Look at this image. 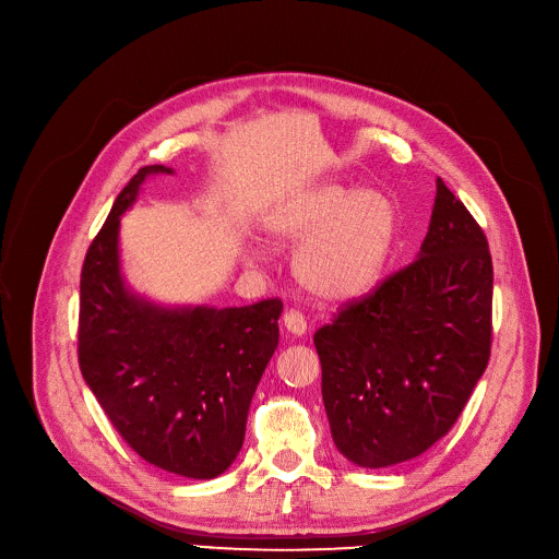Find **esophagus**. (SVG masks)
<instances>
[{
	"label": "esophagus",
	"mask_w": 559,
	"mask_h": 559,
	"mask_svg": "<svg viewBox=\"0 0 559 559\" xmlns=\"http://www.w3.org/2000/svg\"><path fill=\"white\" fill-rule=\"evenodd\" d=\"M283 326L287 333L292 335H304L308 331V324H306V317L297 310H287L283 314Z\"/></svg>",
	"instance_id": "34e87169"
}]
</instances>
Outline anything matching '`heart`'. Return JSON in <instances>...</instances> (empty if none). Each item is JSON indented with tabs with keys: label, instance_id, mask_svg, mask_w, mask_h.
I'll use <instances>...</instances> for the list:
<instances>
[{
	"label": "heart",
	"instance_id": "b5f03b06",
	"mask_svg": "<svg viewBox=\"0 0 559 559\" xmlns=\"http://www.w3.org/2000/svg\"><path fill=\"white\" fill-rule=\"evenodd\" d=\"M396 205L380 190L319 183L285 201L267 217V235L297 251L301 285L319 301L358 299L383 272L396 238Z\"/></svg>",
	"mask_w": 559,
	"mask_h": 559
}]
</instances>
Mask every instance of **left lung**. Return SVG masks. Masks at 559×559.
I'll return each mask as SVG.
<instances>
[{
	"mask_svg": "<svg viewBox=\"0 0 559 559\" xmlns=\"http://www.w3.org/2000/svg\"><path fill=\"white\" fill-rule=\"evenodd\" d=\"M491 292L485 233L437 179L417 260L314 333L321 396L346 460L392 466L453 428L489 362Z\"/></svg>",
	"mask_w": 559,
	"mask_h": 559,
	"instance_id": "8db88e82",
	"label": "left lung"
}]
</instances>
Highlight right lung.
Wrapping results in <instances>:
<instances>
[{"label": "right lung", "instance_id": "right-lung-1", "mask_svg": "<svg viewBox=\"0 0 559 559\" xmlns=\"http://www.w3.org/2000/svg\"><path fill=\"white\" fill-rule=\"evenodd\" d=\"M150 174L117 194L85 253L79 367L124 442L169 474L209 480L238 457L260 376L278 346L281 299L242 308H160L133 295L120 270V217Z\"/></svg>", "mask_w": 559, "mask_h": 559}]
</instances>
